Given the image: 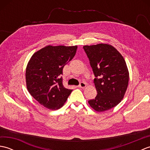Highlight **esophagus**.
<instances>
[{
  "instance_id": "1",
  "label": "esophagus",
  "mask_w": 150,
  "mask_h": 150,
  "mask_svg": "<svg viewBox=\"0 0 150 150\" xmlns=\"http://www.w3.org/2000/svg\"><path fill=\"white\" fill-rule=\"evenodd\" d=\"M86 86V84L85 82H82L80 83V84L79 85V88H84Z\"/></svg>"
}]
</instances>
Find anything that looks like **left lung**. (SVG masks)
I'll return each instance as SVG.
<instances>
[{"label":"left lung","mask_w":150,"mask_h":150,"mask_svg":"<svg viewBox=\"0 0 150 150\" xmlns=\"http://www.w3.org/2000/svg\"><path fill=\"white\" fill-rule=\"evenodd\" d=\"M95 77L94 83L97 95L88 101L97 111L110 110L123 99L128 88L129 71L122 55L108 44L84 46Z\"/></svg>","instance_id":"obj_1"}]
</instances>
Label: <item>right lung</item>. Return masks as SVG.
I'll return each mask as SVG.
<instances>
[{
  "label": "right lung",
  "instance_id": "right-lung-1",
  "mask_svg": "<svg viewBox=\"0 0 150 150\" xmlns=\"http://www.w3.org/2000/svg\"><path fill=\"white\" fill-rule=\"evenodd\" d=\"M77 46L48 45L31 56L26 69V87L35 99L49 110L62 108L72 90L62 84V69L77 52Z\"/></svg>",
  "mask_w": 150,
  "mask_h": 150
}]
</instances>
